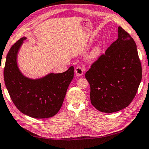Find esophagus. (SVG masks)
Segmentation results:
<instances>
[{"label": "esophagus", "mask_w": 149, "mask_h": 149, "mask_svg": "<svg viewBox=\"0 0 149 149\" xmlns=\"http://www.w3.org/2000/svg\"><path fill=\"white\" fill-rule=\"evenodd\" d=\"M83 68H81V67H77L76 68H75V72H76L77 76H82L83 74Z\"/></svg>", "instance_id": "34e87169"}]
</instances>
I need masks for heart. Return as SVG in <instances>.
Returning <instances> with one entry per match:
<instances>
[{"label":"heart","mask_w":149,"mask_h":149,"mask_svg":"<svg viewBox=\"0 0 149 149\" xmlns=\"http://www.w3.org/2000/svg\"><path fill=\"white\" fill-rule=\"evenodd\" d=\"M100 52H101V47H100V46H96L91 52L90 55H89L90 58L95 59L96 58H97V57L100 55Z\"/></svg>","instance_id":"b5f03b06"}]
</instances>
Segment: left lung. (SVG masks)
Listing matches in <instances>:
<instances>
[{"label": "left lung", "mask_w": 149, "mask_h": 149, "mask_svg": "<svg viewBox=\"0 0 149 149\" xmlns=\"http://www.w3.org/2000/svg\"><path fill=\"white\" fill-rule=\"evenodd\" d=\"M118 33L117 40L85 74L91 104L102 113H114L129 106L142 79L135 42L122 27H118Z\"/></svg>", "instance_id": "obj_1"}]
</instances>
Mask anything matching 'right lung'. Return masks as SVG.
Returning <instances> with one entry per match:
<instances>
[{"label": "right lung", "instance_id": "right-lung-1", "mask_svg": "<svg viewBox=\"0 0 149 149\" xmlns=\"http://www.w3.org/2000/svg\"><path fill=\"white\" fill-rule=\"evenodd\" d=\"M22 37L14 44L6 56L4 69L6 87L17 108L35 118L53 116L61 108L67 88L74 77V67L62 73H50L32 79L24 76L17 65V54L26 40Z\"/></svg>", "mask_w": 149, "mask_h": 149}]
</instances>
